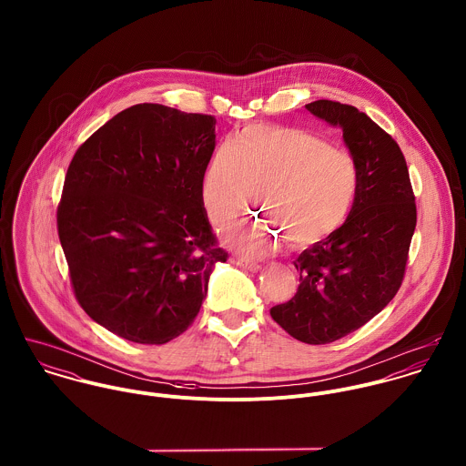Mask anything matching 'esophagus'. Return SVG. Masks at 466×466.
I'll return each instance as SVG.
<instances>
[{"label": "esophagus", "mask_w": 466, "mask_h": 466, "mask_svg": "<svg viewBox=\"0 0 466 466\" xmlns=\"http://www.w3.org/2000/svg\"><path fill=\"white\" fill-rule=\"evenodd\" d=\"M237 266H240L242 268H248V270H251V272H258V270H260V266H258L257 262H249V260H244V258H238V260H237Z\"/></svg>", "instance_id": "34e87169"}]
</instances>
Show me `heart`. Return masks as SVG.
<instances>
[{
  "instance_id": "b5f03b06",
  "label": "heart",
  "mask_w": 466,
  "mask_h": 466,
  "mask_svg": "<svg viewBox=\"0 0 466 466\" xmlns=\"http://www.w3.org/2000/svg\"><path fill=\"white\" fill-rule=\"evenodd\" d=\"M357 187L353 157L323 137L294 127L255 124L213 150L200 198L209 218L224 226L246 211L257 188L268 218L233 228L224 238L240 253L264 255L283 244V234L294 248L332 235L346 220Z\"/></svg>"
}]
</instances>
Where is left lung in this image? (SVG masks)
Returning a JSON list of instances; mask_svg holds the SVG:
<instances>
[{
  "instance_id": "obj_1",
  "label": "left lung",
  "mask_w": 466,
  "mask_h": 466,
  "mask_svg": "<svg viewBox=\"0 0 466 466\" xmlns=\"http://www.w3.org/2000/svg\"><path fill=\"white\" fill-rule=\"evenodd\" d=\"M305 107L342 131L359 187L344 224L296 258L298 292L270 316L294 339L327 344L366 325L399 292L416 204L399 143L368 115L333 100Z\"/></svg>"
}]
</instances>
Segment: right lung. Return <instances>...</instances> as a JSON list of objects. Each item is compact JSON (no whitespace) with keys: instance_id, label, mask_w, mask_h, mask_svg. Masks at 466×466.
Instances as JSON below:
<instances>
[{"instance_id":"1","label":"right lung","mask_w":466,"mask_h":466,"mask_svg":"<svg viewBox=\"0 0 466 466\" xmlns=\"http://www.w3.org/2000/svg\"><path fill=\"white\" fill-rule=\"evenodd\" d=\"M213 150V116L137 104L75 152L57 229L76 301L106 330L165 344L199 314L228 260L200 198Z\"/></svg>"}]
</instances>
